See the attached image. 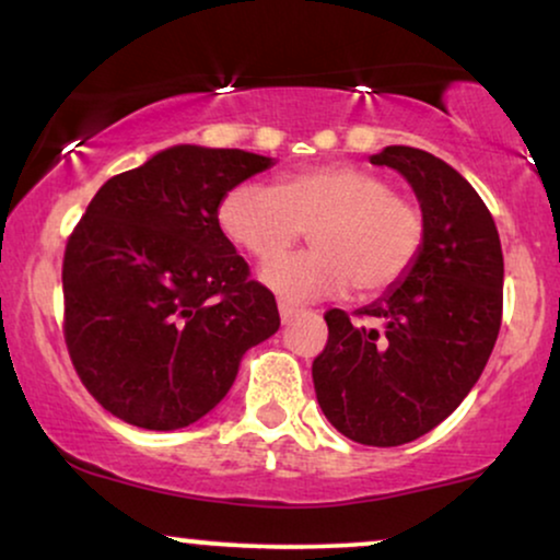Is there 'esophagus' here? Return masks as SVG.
I'll list each match as a JSON object with an SVG mask.
<instances>
[{
    "instance_id": "obj_1",
    "label": "esophagus",
    "mask_w": 560,
    "mask_h": 560,
    "mask_svg": "<svg viewBox=\"0 0 560 560\" xmlns=\"http://www.w3.org/2000/svg\"><path fill=\"white\" fill-rule=\"evenodd\" d=\"M301 314V308H295V306H288V303H280V318H282V324H288V322H293V318Z\"/></svg>"
}]
</instances>
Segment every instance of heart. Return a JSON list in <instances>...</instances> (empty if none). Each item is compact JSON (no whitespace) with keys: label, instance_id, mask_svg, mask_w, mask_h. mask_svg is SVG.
Masks as SVG:
<instances>
[{"label":"heart","instance_id":"1","mask_svg":"<svg viewBox=\"0 0 560 560\" xmlns=\"http://www.w3.org/2000/svg\"><path fill=\"white\" fill-rule=\"evenodd\" d=\"M218 223L259 265L273 262L310 229L308 253L262 272L285 301H316L350 285L360 298L388 293L409 278L427 242L419 202L358 164L303 166L275 185H236L218 208Z\"/></svg>","mask_w":560,"mask_h":560}]
</instances>
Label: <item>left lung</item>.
Returning a JSON list of instances; mask_svg holds the SVG:
<instances>
[{"mask_svg":"<svg viewBox=\"0 0 560 560\" xmlns=\"http://www.w3.org/2000/svg\"><path fill=\"white\" fill-rule=\"evenodd\" d=\"M370 162L409 179L427 218L424 252L358 323L326 311L329 339L311 373L345 438L396 447L445 422L481 377L502 326L504 257L489 208L453 166L411 147Z\"/></svg>","mask_w":560,"mask_h":560,"instance_id":"8db88e82","label":"left lung"}]
</instances>
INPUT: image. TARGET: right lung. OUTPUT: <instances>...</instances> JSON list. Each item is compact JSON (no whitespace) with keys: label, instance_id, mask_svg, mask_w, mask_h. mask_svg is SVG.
Wrapping results in <instances>:
<instances>
[{"label":"right lung","instance_id":"1","mask_svg":"<svg viewBox=\"0 0 560 560\" xmlns=\"http://www.w3.org/2000/svg\"><path fill=\"white\" fill-rule=\"evenodd\" d=\"M272 159L172 147L100 187L63 252V339L84 388L143 430L198 422L249 347L280 326L275 295L218 223Z\"/></svg>","mask_w":560,"mask_h":560}]
</instances>
